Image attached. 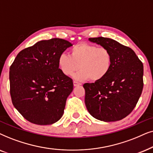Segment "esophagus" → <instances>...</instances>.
I'll use <instances>...</instances> for the list:
<instances>
[{
    "label": "esophagus",
    "instance_id": "obj_1",
    "mask_svg": "<svg viewBox=\"0 0 153 153\" xmlns=\"http://www.w3.org/2000/svg\"><path fill=\"white\" fill-rule=\"evenodd\" d=\"M73 85H74L75 87L79 86V85H81V83L79 82H77V81H74V82H73Z\"/></svg>",
    "mask_w": 153,
    "mask_h": 153
}]
</instances>
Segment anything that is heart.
I'll use <instances>...</instances> for the list:
<instances>
[{
	"label": "heart",
	"mask_w": 153,
	"mask_h": 153,
	"mask_svg": "<svg viewBox=\"0 0 153 153\" xmlns=\"http://www.w3.org/2000/svg\"><path fill=\"white\" fill-rule=\"evenodd\" d=\"M113 64V57L108 49L81 42L71 48L70 55L62 53L59 56L58 66L63 74L75 75L77 80H101L108 74Z\"/></svg>",
	"instance_id": "1"
}]
</instances>
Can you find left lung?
Wrapping results in <instances>:
<instances>
[{"instance_id": "1", "label": "left lung", "mask_w": 153, "mask_h": 153, "mask_svg": "<svg viewBox=\"0 0 153 153\" xmlns=\"http://www.w3.org/2000/svg\"><path fill=\"white\" fill-rule=\"evenodd\" d=\"M108 49L113 64L101 80L85 83V102L96 119L104 122L120 120L131 113L143 87V65L133 50L111 38H89Z\"/></svg>"}]
</instances>
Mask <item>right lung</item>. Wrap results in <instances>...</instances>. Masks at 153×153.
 <instances>
[{"instance_id": "add662e5", "label": "right lung", "mask_w": 153, "mask_h": 153, "mask_svg": "<svg viewBox=\"0 0 153 153\" xmlns=\"http://www.w3.org/2000/svg\"><path fill=\"white\" fill-rule=\"evenodd\" d=\"M72 45L61 38L40 40L22 50L10 66L12 102L30 123L52 125L62 117L73 82L59 68L58 58Z\"/></svg>"}]
</instances>
